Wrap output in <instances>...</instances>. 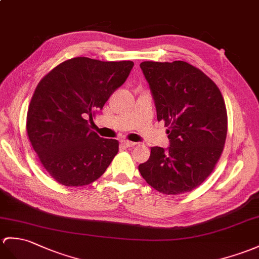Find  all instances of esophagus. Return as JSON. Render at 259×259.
Segmentation results:
<instances>
[{
    "mask_svg": "<svg viewBox=\"0 0 259 259\" xmlns=\"http://www.w3.org/2000/svg\"><path fill=\"white\" fill-rule=\"evenodd\" d=\"M121 144L125 148H130V147H135L136 146V142H132V141H128V140H122Z\"/></svg>",
    "mask_w": 259,
    "mask_h": 259,
    "instance_id": "obj_1",
    "label": "esophagus"
}]
</instances>
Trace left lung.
I'll use <instances>...</instances> for the list:
<instances>
[{
    "label": "left lung",
    "mask_w": 259,
    "mask_h": 259,
    "mask_svg": "<svg viewBox=\"0 0 259 259\" xmlns=\"http://www.w3.org/2000/svg\"><path fill=\"white\" fill-rule=\"evenodd\" d=\"M158 121H164L170 146L151 148L139 165L142 178L163 194H181L203 183L223 152L226 107L219 87L186 62H143Z\"/></svg>",
    "instance_id": "obj_1"
}]
</instances>
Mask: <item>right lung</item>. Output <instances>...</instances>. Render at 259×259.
Instances as JSON below:
<instances>
[{
  "label": "right lung",
  "instance_id": "right-lung-1",
  "mask_svg": "<svg viewBox=\"0 0 259 259\" xmlns=\"http://www.w3.org/2000/svg\"><path fill=\"white\" fill-rule=\"evenodd\" d=\"M134 62L75 57L39 81L28 107V139L58 183L82 186L105 173L119 142L100 138L89 121L127 79Z\"/></svg>",
  "mask_w": 259,
  "mask_h": 259
}]
</instances>
